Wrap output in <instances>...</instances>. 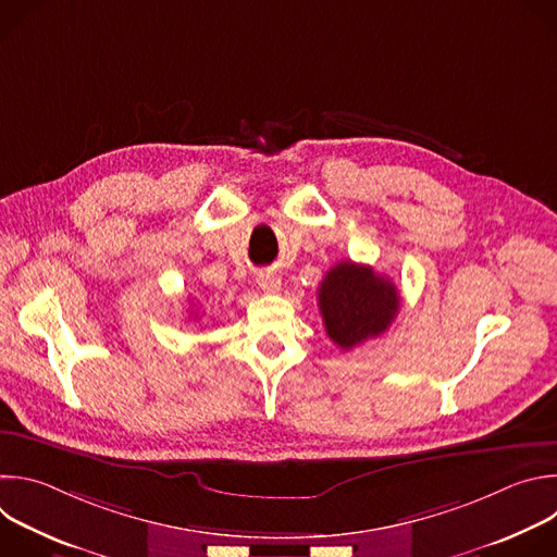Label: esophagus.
Segmentation results:
<instances>
[{
  "instance_id": "34e87169",
  "label": "esophagus",
  "mask_w": 557,
  "mask_h": 557,
  "mask_svg": "<svg viewBox=\"0 0 557 557\" xmlns=\"http://www.w3.org/2000/svg\"><path fill=\"white\" fill-rule=\"evenodd\" d=\"M258 286L264 293H277L280 290V277L273 275V273H260L258 275Z\"/></svg>"
}]
</instances>
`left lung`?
Wrapping results in <instances>:
<instances>
[{
	"mask_svg": "<svg viewBox=\"0 0 557 557\" xmlns=\"http://www.w3.org/2000/svg\"><path fill=\"white\" fill-rule=\"evenodd\" d=\"M317 297L326 333L342 350H352L383 335L401 304L399 290L389 277L350 260L335 264L326 273Z\"/></svg>",
	"mask_w": 557,
	"mask_h": 557,
	"instance_id": "1",
	"label": "left lung"
}]
</instances>
